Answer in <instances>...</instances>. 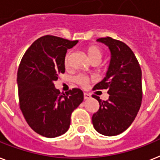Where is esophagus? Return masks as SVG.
<instances>
[{
  "label": "esophagus",
  "mask_w": 160,
  "mask_h": 160,
  "mask_svg": "<svg viewBox=\"0 0 160 160\" xmlns=\"http://www.w3.org/2000/svg\"><path fill=\"white\" fill-rule=\"evenodd\" d=\"M91 97H90V95H89V93H84V99H89V98H90Z\"/></svg>",
  "instance_id": "1"
}]
</instances>
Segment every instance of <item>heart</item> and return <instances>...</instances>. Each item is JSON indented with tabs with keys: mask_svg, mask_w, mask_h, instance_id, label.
Listing matches in <instances>:
<instances>
[{
	"mask_svg": "<svg viewBox=\"0 0 160 160\" xmlns=\"http://www.w3.org/2000/svg\"><path fill=\"white\" fill-rule=\"evenodd\" d=\"M86 52L89 56V59L91 60L92 62H100L101 58L102 57V52L98 46L95 45H91L89 46L86 48ZM69 59H70V53H67V55L65 56L64 58V66L66 67H69ZM74 80L76 84H78L80 86L84 87L86 86L88 82H89V77H87L84 75H78L76 77L74 78Z\"/></svg>",
	"mask_w": 160,
	"mask_h": 160,
	"instance_id": "b5f03b06",
	"label": "heart"
}]
</instances>
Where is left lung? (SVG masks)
<instances>
[{
    "mask_svg": "<svg viewBox=\"0 0 160 160\" xmlns=\"http://www.w3.org/2000/svg\"><path fill=\"white\" fill-rule=\"evenodd\" d=\"M97 41L108 47L111 60L106 76L93 89H108L109 98L102 101L93 95L99 102V108L93 113L92 122L98 133L117 136L132 125L141 108V69L134 52L126 43L110 37Z\"/></svg>",
    "mask_w": 160,
    "mask_h": 160,
    "instance_id": "8db88e82",
    "label": "left lung"
}]
</instances>
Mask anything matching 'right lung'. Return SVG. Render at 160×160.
Listing matches in <instances>:
<instances>
[{
	"label": "right lung",
	"mask_w": 160,
	"mask_h": 160,
	"mask_svg": "<svg viewBox=\"0 0 160 160\" xmlns=\"http://www.w3.org/2000/svg\"><path fill=\"white\" fill-rule=\"evenodd\" d=\"M77 42L52 35L39 38L26 51L18 68L20 110L28 126L45 137L66 133L72 112L84 99L81 89L75 88L62 94L54 85L65 72L67 49Z\"/></svg>",
	"instance_id": "1"
}]
</instances>
